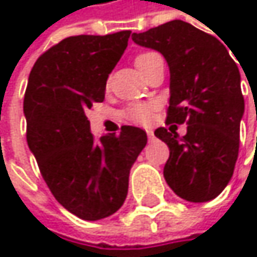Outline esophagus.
I'll list each match as a JSON object with an SVG mask.
<instances>
[{"instance_id":"esophagus-1","label":"esophagus","mask_w":257,"mask_h":257,"mask_svg":"<svg viewBox=\"0 0 257 257\" xmlns=\"http://www.w3.org/2000/svg\"><path fill=\"white\" fill-rule=\"evenodd\" d=\"M146 132H147V137H149V140H150V141H153V140H155V134H153V131H152V129H147Z\"/></svg>"}]
</instances>
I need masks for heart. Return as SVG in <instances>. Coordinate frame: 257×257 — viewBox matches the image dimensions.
Here are the masks:
<instances>
[{"mask_svg": "<svg viewBox=\"0 0 257 257\" xmlns=\"http://www.w3.org/2000/svg\"><path fill=\"white\" fill-rule=\"evenodd\" d=\"M150 55L153 53H141L135 58V65L140 67ZM153 104H149V102H134V104H129L123 108L122 111V116L125 120L132 122V123H140V125H144V123H149L150 119H152V114H153Z\"/></svg>", "mask_w": 257, "mask_h": 257, "instance_id": "b5f03b06", "label": "heart"}]
</instances>
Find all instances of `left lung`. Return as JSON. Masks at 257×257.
<instances>
[{
  "label": "left lung",
  "mask_w": 257,
  "mask_h": 257,
  "mask_svg": "<svg viewBox=\"0 0 257 257\" xmlns=\"http://www.w3.org/2000/svg\"><path fill=\"white\" fill-rule=\"evenodd\" d=\"M132 40L161 52L170 67L171 128L155 131L170 149L164 177L189 202L214 199L231 180L239 149L244 96L235 61L216 37L183 21L132 34ZM176 123L188 125L184 137Z\"/></svg>",
  "instance_id": "8db88e82"
}]
</instances>
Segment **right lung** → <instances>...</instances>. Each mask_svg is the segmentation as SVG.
<instances>
[{
    "mask_svg": "<svg viewBox=\"0 0 257 257\" xmlns=\"http://www.w3.org/2000/svg\"><path fill=\"white\" fill-rule=\"evenodd\" d=\"M131 31L74 35L46 50L28 78L26 141L56 201L83 220L114 214L128 195L129 171L147 144L146 131L90 132L86 111L102 102L108 74L122 58Z\"/></svg>",
    "mask_w": 257,
    "mask_h": 257,
    "instance_id": "add662e5",
    "label": "right lung"
}]
</instances>
